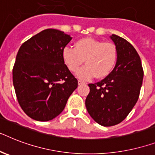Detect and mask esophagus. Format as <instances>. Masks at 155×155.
Instances as JSON below:
<instances>
[{
	"mask_svg": "<svg viewBox=\"0 0 155 155\" xmlns=\"http://www.w3.org/2000/svg\"><path fill=\"white\" fill-rule=\"evenodd\" d=\"M78 84H79V85H82V84H85V83L83 81H80V80H79V81H78Z\"/></svg>",
	"mask_w": 155,
	"mask_h": 155,
	"instance_id": "obj_1",
	"label": "esophagus"
}]
</instances>
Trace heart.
Listing matches in <instances>:
<instances>
[{"mask_svg":"<svg viewBox=\"0 0 155 155\" xmlns=\"http://www.w3.org/2000/svg\"><path fill=\"white\" fill-rule=\"evenodd\" d=\"M62 57L71 71L75 72L85 60L86 65L76 73L82 80H90L94 76L102 79L107 76L116 64L118 51L115 45L94 38H83L77 41L74 48L63 49Z\"/></svg>","mask_w":155,"mask_h":155,"instance_id":"b5f03b06","label":"heart"}]
</instances>
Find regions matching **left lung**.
<instances>
[{
	"instance_id": "obj_1",
	"label": "left lung",
	"mask_w": 155,
	"mask_h": 155,
	"mask_svg": "<svg viewBox=\"0 0 155 155\" xmlns=\"http://www.w3.org/2000/svg\"><path fill=\"white\" fill-rule=\"evenodd\" d=\"M118 51L114 69L97 84H88L85 105L91 117L99 125L110 127L121 123L139 99L143 80L141 59L125 39L110 36Z\"/></svg>"
}]
</instances>
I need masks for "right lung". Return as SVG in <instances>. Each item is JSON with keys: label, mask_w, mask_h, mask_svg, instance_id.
I'll list each match as a JSON object with an SVG mask.
<instances>
[{"label": "right lung", "mask_w": 155, "mask_h": 155, "mask_svg": "<svg viewBox=\"0 0 155 155\" xmlns=\"http://www.w3.org/2000/svg\"><path fill=\"white\" fill-rule=\"evenodd\" d=\"M62 31H41L21 45L12 69L20 106L36 121H49L62 112L78 81L64 62L62 51L71 40Z\"/></svg>", "instance_id": "obj_1"}]
</instances>
